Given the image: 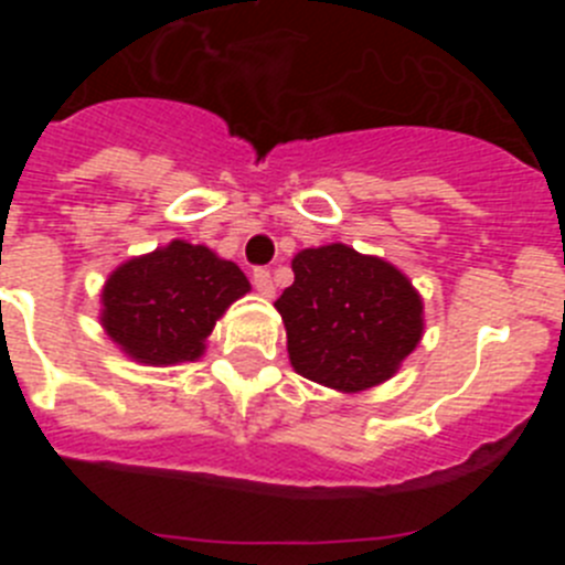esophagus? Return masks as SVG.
Instances as JSON below:
<instances>
[{"label": "esophagus", "mask_w": 565, "mask_h": 565, "mask_svg": "<svg viewBox=\"0 0 565 565\" xmlns=\"http://www.w3.org/2000/svg\"><path fill=\"white\" fill-rule=\"evenodd\" d=\"M252 282H254V288H257L259 297H266V299L274 297V279H271V274L266 271V268H254Z\"/></svg>", "instance_id": "34e87169"}]
</instances>
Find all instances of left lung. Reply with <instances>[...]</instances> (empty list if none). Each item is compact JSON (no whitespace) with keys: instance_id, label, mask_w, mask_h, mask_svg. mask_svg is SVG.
<instances>
[{"instance_id":"obj_1","label":"left lung","mask_w":565,"mask_h":565,"mask_svg":"<svg viewBox=\"0 0 565 565\" xmlns=\"http://www.w3.org/2000/svg\"><path fill=\"white\" fill-rule=\"evenodd\" d=\"M294 282L274 302L299 376L339 393L396 376L424 337V302L393 263L344 243L302 248Z\"/></svg>"}]
</instances>
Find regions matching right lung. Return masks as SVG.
I'll return each instance as SVG.
<instances>
[{"instance_id": "obj_1", "label": "right lung", "mask_w": 565, "mask_h": 565, "mask_svg": "<svg viewBox=\"0 0 565 565\" xmlns=\"http://www.w3.org/2000/svg\"><path fill=\"white\" fill-rule=\"evenodd\" d=\"M248 291L237 263L172 239L109 274L98 319L132 362L169 367L201 359L217 319Z\"/></svg>"}]
</instances>
